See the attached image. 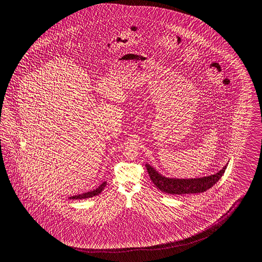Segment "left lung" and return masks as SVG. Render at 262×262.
<instances>
[{
	"label": "left lung",
	"mask_w": 262,
	"mask_h": 262,
	"mask_svg": "<svg viewBox=\"0 0 262 262\" xmlns=\"http://www.w3.org/2000/svg\"><path fill=\"white\" fill-rule=\"evenodd\" d=\"M147 172L154 184L162 192L169 194H185V193H203L212 187L227 168L224 166L219 172L210 176L196 179H173L167 178L158 173L149 164L145 165Z\"/></svg>",
	"instance_id": "left-lung-1"
}]
</instances>
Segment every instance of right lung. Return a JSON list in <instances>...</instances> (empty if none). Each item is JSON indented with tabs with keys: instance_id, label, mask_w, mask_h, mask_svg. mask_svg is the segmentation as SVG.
I'll return each instance as SVG.
<instances>
[{
	"instance_id": "obj_1",
	"label": "right lung",
	"mask_w": 262,
	"mask_h": 262,
	"mask_svg": "<svg viewBox=\"0 0 262 262\" xmlns=\"http://www.w3.org/2000/svg\"><path fill=\"white\" fill-rule=\"evenodd\" d=\"M105 185H106V182H104L98 188H96L95 190L90 191V192H87V193H81V194H78V195L70 196L69 199H85V198H93V196H95V195H98L99 193H101V192L104 190Z\"/></svg>"
}]
</instances>
